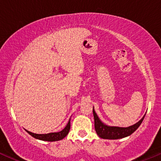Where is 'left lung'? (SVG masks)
Returning <instances> with one entry per match:
<instances>
[{"label": "left lung", "instance_id": "8db88e82", "mask_svg": "<svg viewBox=\"0 0 161 161\" xmlns=\"http://www.w3.org/2000/svg\"><path fill=\"white\" fill-rule=\"evenodd\" d=\"M93 117H94V127L96 132L99 137L103 139H108V140H117L121 139V138L128 137L134 133L140 124L143 122L145 115L139 122L135 123V125L129 126V127H117V126H109L105 125L102 122L98 117L97 114H96L94 108H93Z\"/></svg>", "mask_w": 161, "mask_h": 161}]
</instances>
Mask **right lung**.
<instances>
[{"mask_svg":"<svg viewBox=\"0 0 161 161\" xmlns=\"http://www.w3.org/2000/svg\"><path fill=\"white\" fill-rule=\"evenodd\" d=\"M70 118L69 119L68 124L67 125L64 127V129L62 130L61 131L58 132H52V133H48V134H35L32 133V132H30L27 130H26V131L27 132L28 134H30L32 137H33L34 138L38 140H44V141H50V142H53V141H58V140H62L63 138H64L68 135V134L69 133V131H70Z\"/></svg>","mask_w":161,"mask_h":161,"instance_id":"add662e5","label":"right lung"}]
</instances>
